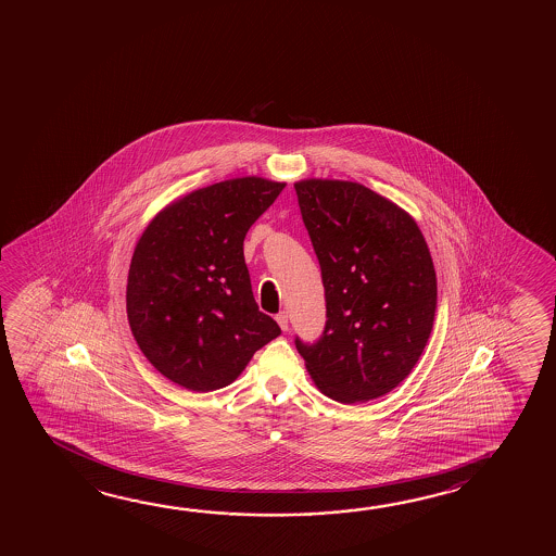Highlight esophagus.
I'll return each mask as SVG.
<instances>
[{"label": "esophagus", "mask_w": 556, "mask_h": 556, "mask_svg": "<svg viewBox=\"0 0 556 556\" xmlns=\"http://www.w3.org/2000/svg\"><path fill=\"white\" fill-rule=\"evenodd\" d=\"M275 319H277V324H279V328H281L282 331H289V314H287V312H279Z\"/></svg>", "instance_id": "obj_1"}]
</instances>
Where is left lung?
<instances>
[{
    "mask_svg": "<svg viewBox=\"0 0 556 556\" xmlns=\"http://www.w3.org/2000/svg\"><path fill=\"white\" fill-rule=\"evenodd\" d=\"M321 267L328 321L316 345L296 339L319 392L339 403L382 397L427 346L437 312V271L409 213L363 184H294Z\"/></svg>",
    "mask_w": 556,
    "mask_h": 556,
    "instance_id": "obj_1",
    "label": "left lung"
}]
</instances>
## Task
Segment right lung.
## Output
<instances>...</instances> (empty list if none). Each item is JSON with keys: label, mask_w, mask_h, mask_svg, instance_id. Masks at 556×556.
<instances>
[{"label": "right lung", "mask_w": 556, "mask_h": 556, "mask_svg": "<svg viewBox=\"0 0 556 556\" xmlns=\"http://www.w3.org/2000/svg\"><path fill=\"white\" fill-rule=\"evenodd\" d=\"M287 184L242 176L190 191L159 211L129 264V328L147 361L191 392L235 382L281 336L260 312L244 262L248 228Z\"/></svg>", "instance_id": "1"}]
</instances>
